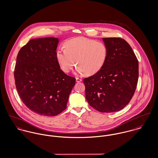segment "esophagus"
<instances>
[{
	"mask_svg": "<svg viewBox=\"0 0 158 158\" xmlns=\"http://www.w3.org/2000/svg\"><path fill=\"white\" fill-rule=\"evenodd\" d=\"M81 81H82V80H81V78H78V77H77V78H76V81H77V83L81 82Z\"/></svg>",
	"mask_w": 158,
	"mask_h": 158,
	"instance_id": "1",
	"label": "esophagus"
}]
</instances>
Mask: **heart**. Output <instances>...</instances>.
<instances>
[{"instance_id": "b5f03b06", "label": "heart", "mask_w": 158, "mask_h": 158, "mask_svg": "<svg viewBox=\"0 0 158 158\" xmlns=\"http://www.w3.org/2000/svg\"><path fill=\"white\" fill-rule=\"evenodd\" d=\"M108 55L106 44L84 37L75 38L65 43V49L56 52V58L62 70L70 72L77 64V72L92 75L104 66Z\"/></svg>"}]
</instances>
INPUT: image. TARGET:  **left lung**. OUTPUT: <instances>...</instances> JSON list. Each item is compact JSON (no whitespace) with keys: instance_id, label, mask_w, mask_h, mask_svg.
Wrapping results in <instances>:
<instances>
[{"instance_id":"left-lung-1","label":"left lung","mask_w":158,"mask_h":158,"mask_svg":"<svg viewBox=\"0 0 158 158\" xmlns=\"http://www.w3.org/2000/svg\"><path fill=\"white\" fill-rule=\"evenodd\" d=\"M108 55L103 68L83 80L86 99L101 113H114L129 103L135 92L139 63L132 48L121 38H103Z\"/></svg>"}]
</instances>
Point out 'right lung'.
I'll return each instance as SVG.
<instances>
[{
    "label": "right lung",
    "mask_w": 158,
    "mask_h": 158,
    "mask_svg": "<svg viewBox=\"0 0 158 158\" xmlns=\"http://www.w3.org/2000/svg\"><path fill=\"white\" fill-rule=\"evenodd\" d=\"M56 38L31 40L20 49L14 76L23 104L31 111L55 116L66 110L75 78L60 69Z\"/></svg>",
    "instance_id": "right-lung-1"
}]
</instances>
